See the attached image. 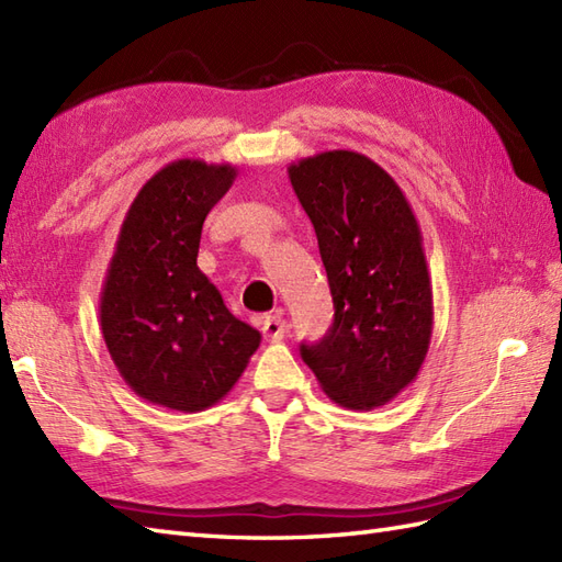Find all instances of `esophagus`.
I'll return each instance as SVG.
<instances>
[{
	"label": "esophagus",
	"instance_id": "34e87169",
	"mask_svg": "<svg viewBox=\"0 0 562 562\" xmlns=\"http://www.w3.org/2000/svg\"><path fill=\"white\" fill-rule=\"evenodd\" d=\"M262 336H266L272 342L282 340L284 336H288V321L278 316V314L266 316V318H262Z\"/></svg>",
	"mask_w": 562,
	"mask_h": 562
}]
</instances>
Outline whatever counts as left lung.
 I'll use <instances>...</instances> for the list:
<instances>
[{
	"instance_id": "8db88e82",
	"label": "left lung",
	"mask_w": 562,
	"mask_h": 562,
	"mask_svg": "<svg viewBox=\"0 0 562 562\" xmlns=\"http://www.w3.org/2000/svg\"><path fill=\"white\" fill-rule=\"evenodd\" d=\"M288 173L336 308L324 340L302 345V360L342 408H379L413 384L432 338L420 224L398 183L364 154L321 151Z\"/></svg>"
}]
</instances>
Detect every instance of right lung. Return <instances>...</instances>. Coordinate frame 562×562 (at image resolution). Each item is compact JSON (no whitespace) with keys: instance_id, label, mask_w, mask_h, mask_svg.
Returning <instances> with one entry per match:
<instances>
[{"instance_id":"add662e5","label":"right lung","mask_w":562,"mask_h":562,"mask_svg":"<svg viewBox=\"0 0 562 562\" xmlns=\"http://www.w3.org/2000/svg\"><path fill=\"white\" fill-rule=\"evenodd\" d=\"M234 178L232 164H166L139 188L105 270V348L125 384L164 408L198 413L222 401L260 345L198 268L202 224Z\"/></svg>"}]
</instances>
